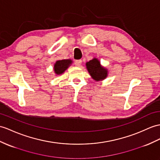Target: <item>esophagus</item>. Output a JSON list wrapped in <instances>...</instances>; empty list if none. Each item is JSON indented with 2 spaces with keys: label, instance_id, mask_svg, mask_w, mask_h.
<instances>
[{
  "label": "esophagus",
  "instance_id": "esophagus-1",
  "mask_svg": "<svg viewBox=\"0 0 160 160\" xmlns=\"http://www.w3.org/2000/svg\"><path fill=\"white\" fill-rule=\"evenodd\" d=\"M81 64H82V60H77L75 61V66H77V67H80Z\"/></svg>",
  "mask_w": 160,
  "mask_h": 160
}]
</instances>
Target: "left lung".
<instances>
[{"instance_id":"1","label":"left lung","mask_w":160,"mask_h":160,"mask_svg":"<svg viewBox=\"0 0 160 160\" xmlns=\"http://www.w3.org/2000/svg\"><path fill=\"white\" fill-rule=\"evenodd\" d=\"M86 68L93 79L99 81L106 79L108 76V70L101 66L100 61L97 58H93L86 62Z\"/></svg>"}]
</instances>
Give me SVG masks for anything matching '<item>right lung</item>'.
Listing matches in <instances>:
<instances>
[{
	"instance_id": "obj_1",
	"label": "right lung",
	"mask_w": 160,
	"mask_h": 160,
	"mask_svg": "<svg viewBox=\"0 0 160 160\" xmlns=\"http://www.w3.org/2000/svg\"><path fill=\"white\" fill-rule=\"evenodd\" d=\"M72 62V61L70 59L56 61L53 67L54 72H55L57 75H61L71 66Z\"/></svg>"
}]
</instances>
